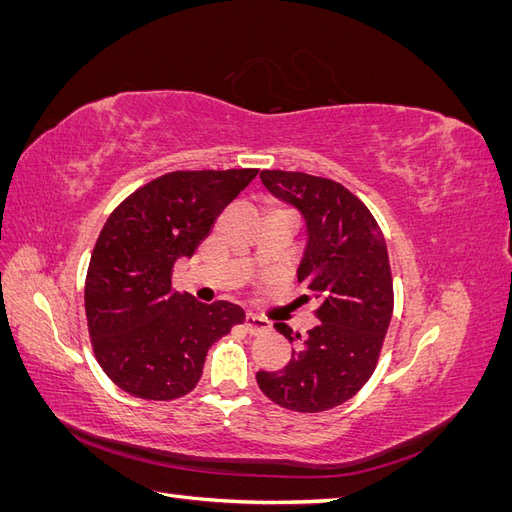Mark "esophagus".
Here are the masks:
<instances>
[{
    "mask_svg": "<svg viewBox=\"0 0 512 512\" xmlns=\"http://www.w3.org/2000/svg\"><path fill=\"white\" fill-rule=\"evenodd\" d=\"M245 329L250 333H265L271 329V322L262 316H256L252 312L245 314Z\"/></svg>",
    "mask_w": 512,
    "mask_h": 512,
    "instance_id": "esophagus-1",
    "label": "esophagus"
}]
</instances>
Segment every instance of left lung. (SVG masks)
<instances>
[{"label":"left lung","instance_id":"obj_1","mask_svg":"<svg viewBox=\"0 0 512 512\" xmlns=\"http://www.w3.org/2000/svg\"><path fill=\"white\" fill-rule=\"evenodd\" d=\"M265 188L294 205L307 243L297 271L320 301L318 327L280 371H258L260 391L294 412H324L361 391L374 374L393 316L389 252L374 215L342 183L288 170H262ZM297 342L284 322H275Z\"/></svg>","mask_w":512,"mask_h":512}]
</instances>
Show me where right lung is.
I'll use <instances>...</instances> for the list:
<instances>
[{
    "mask_svg": "<svg viewBox=\"0 0 512 512\" xmlns=\"http://www.w3.org/2000/svg\"><path fill=\"white\" fill-rule=\"evenodd\" d=\"M258 168L175 170L130 194L106 220L89 260L85 314L104 374L134 397L188 395L207 350L245 312L173 290V267L192 258L218 215Z\"/></svg>",
    "mask_w": 512,
    "mask_h": 512,
    "instance_id": "1",
    "label": "right lung"
}]
</instances>
